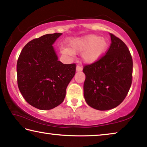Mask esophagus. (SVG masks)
<instances>
[{
	"mask_svg": "<svg viewBox=\"0 0 147 147\" xmlns=\"http://www.w3.org/2000/svg\"><path fill=\"white\" fill-rule=\"evenodd\" d=\"M76 71H82V67H80V65H77L76 68Z\"/></svg>",
	"mask_w": 147,
	"mask_h": 147,
	"instance_id": "34e87169",
	"label": "esophagus"
}]
</instances>
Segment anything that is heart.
I'll return each instance as SVG.
<instances>
[{"label": "heart", "mask_w": 147, "mask_h": 147, "mask_svg": "<svg viewBox=\"0 0 147 147\" xmlns=\"http://www.w3.org/2000/svg\"><path fill=\"white\" fill-rule=\"evenodd\" d=\"M68 49H61V53L73 56L74 54H82L83 61L86 63H93L98 61L108 49V41L106 38L96 35H88L82 38L70 39Z\"/></svg>", "instance_id": "1"}]
</instances>
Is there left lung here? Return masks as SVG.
<instances>
[{
    "label": "left lung",
    "mask_w": 147,
    "mask_h": 147,
    "mask_svg": "<svg viewBox=\"0 0 147 147\" xmlns=\"http://www.w3.org/2000/svg\"><path fill=\"white\" fill-rule=\"evenodd\" d=\"M109 35L111 43L106 55L83 69L84 98L89 106L100 111L118 106L127 95L132 79V58L127 46Z\"/></svg>",
    "instance_id": "1"
}]
</instances>
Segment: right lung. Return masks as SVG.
Here are the masks:
<instances>
[{
  "label": "right lung",
  "instance_id": "right-lung-1",
  "mask_svg": "<svg viewBox=\"0 0 147 147\" xmlns=\"http://www.w3.org/2000/svg\"><path fill=\"white\" fill-rule=\"evenodd\" d=\"M62 34L44 35L28 42L17 63V84L25 100L34 108L49 110L63 101L76 64L58 61L53 45Z\"/></svg>",
  "mask_w": 147,
  "mask_h": 147
}]
</instances>
